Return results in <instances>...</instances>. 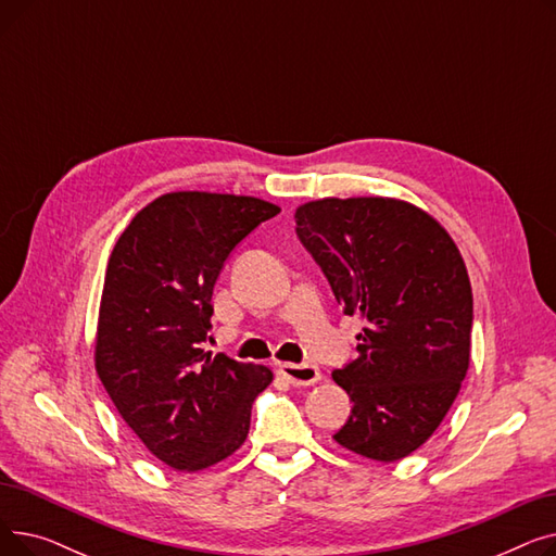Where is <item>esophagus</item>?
Masks as SVG:
<instances>
[{
	"mask_svg": "<svg viewBox=\"0 0 556 556\" xmlns=\"http://www.w3.org/2000/svg\"><path fill=\"white\" fill-rule=\"evenodd\" d=\"M277 371H279L293 388H306V386H313V383L319 381V378H323V374H319V369H317L315 365H308V363H302V365L279 363Z\"/></svg>",
	"mask_w": 556,
	"mask_h": 556,
	"instance_id": "1",
	"label": "esophagus"
}]
</instances>
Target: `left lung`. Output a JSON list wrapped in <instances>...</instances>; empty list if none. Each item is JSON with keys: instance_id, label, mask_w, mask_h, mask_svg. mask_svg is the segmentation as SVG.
<instances>
[{"instance_id": "left-lung-1", "label": "left lung", "mask_w": 556, "mask_h": 556, "mask_svg": "<svg viewBox=\"0 0 556 556\" xmlns=\"http://www.w3.org/2000/svg\"><path fill=\"white\" fill-rule=\"evenodd\" d=\"M295 223L342 313L367 325L358 358L333 371L354 403L333 440L396 462L442 424L469 369L473 293L459 250L432 216L392 198L306 202Z\"/></svg>"}]
</instances>
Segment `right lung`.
<instances>
[{"label": "right lung", "instance_id": "right-lung-1", "mask_svg": "<svg viewBox=\"0 0 556 556\" xmlns=\"http://www.w3.org/2000/svg\"><path fill=\"white\" fill-rule=\"evenodd\" d=\"M275 204L178 191L143 207L116 241L103 283L97 371L116 410L157 459L200 471L248 437L263 365L212 356V295L227 256Z\"/></svg>", "mask_w": 556, "mask_h": 556}]
</instances>
